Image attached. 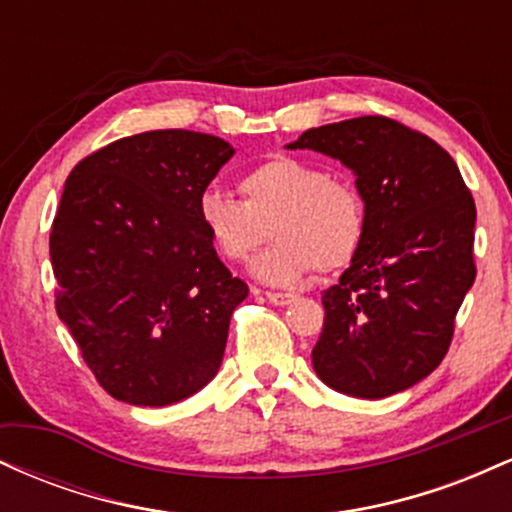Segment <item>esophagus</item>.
<instances>
[{"mask_svg":"<svg viewBox=\"0 0 512 512\" xmlns=\"http://www.w3.org/2000/svg\"><path fill=\"white\" fill-rule=\"evenodd\" d=\"M267 301L274 303V305H289L296 301V296L293 293H281V291H269L267 293Z\"/></svg>","mask_w":512,"mask_h":512,"instance_id":"obj_1","label":"esophagus"}]
</instances>
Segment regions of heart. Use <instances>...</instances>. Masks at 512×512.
<instances>
[{"label":"heart","mask_w":512,"mask_h":512,"mask_svg":"<svg viewBox=\"0 0 512 512\" xmlns=\"http://www.w3.org/2000/svg\"><path fill=\"white\" fill-rule=\"evenodd\" d=\"M243 202L207 187L197 197V221L226 262L243 264L274 240L252 264L269 286H291L317 267L337 272L354 262L366 236V204L351 182L296 156H274L240 180Z\"/></svg>","instance_id":"1"}]
</instances>
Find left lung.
Listing matches in <instances>:
<instances>
[{
    "mask_svg": "<svg viewBox=\"0 0 512 512\" xmlns=\"http://www.w3.org/2000/svg\"><path fill=\"white\" fill-rule=\"evenodd\" d=\"M289 149L342 161L366 204L361 250L322 293L317 378L361 399L407 390L448 354L477 276L472 192L443 146L383 115L313 127Z\"/></svg>",
    "mask_w": 512,
    "mask_h": 512,
    "instance_id": "1",
    "label": "left lung"
}]
</instances>
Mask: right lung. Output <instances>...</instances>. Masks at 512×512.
I'll return each instance as SVG.
<instances>
[{"label": "right lung", "instance_id": "right-lung-1", "mask_svg": "<svg viewBox=\"0 0 512 512\" xmlns=\"http://www.w3.org/2000/svg\"><path fill=\"white\" fill-rule=\"evenodd\" d=\"M236 154L219 137L154 129L103 146L64 182L50 231L55 308L108 395L166 407L216 375L248 286L197 221Z\"/></svg>", "mask_w": 512, "mask_h": 512}]
</instances>
